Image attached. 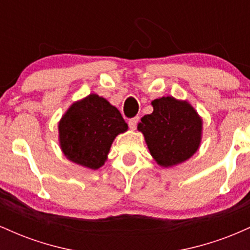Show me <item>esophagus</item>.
<instances>
[{"instance_id": "esophagus-1", "label": "esophagus", "mask_w": 250, "mask_h": 250, "mask_svg": "<svg viewBox=\"0 0 250 250\" xmlns=\"http://www.w3.org/2000/svg\"><path fill=\"white\" fill-rule=\"evenodd\" d=\"M139 121H140L139 116L131 117V119L128 121V125H129V127H130V129H135V128H136V127H137V123H139Z\"/></svg>"}]
</instances>
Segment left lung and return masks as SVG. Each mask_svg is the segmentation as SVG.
Returning <instances> with one entry per match:
<instances>
[{
  "instance_id": "left-lung-1",
  "label": "left lung",
  "mask_w": 250,
  "mask_h": 250,
  "mask_svg": "<svg viewBox=\"0 0 250 250\" xmlns=\"http://www.w3.org/2000/svg\"><path fill=\"white\" fill-rule=\"evenodd\" d=\"M154 111L139 123L149 151L159 165L171 167L186 161L197 150L202 121L188 102L167 96L151 102Z\"/></svg>"
}]
</instances>
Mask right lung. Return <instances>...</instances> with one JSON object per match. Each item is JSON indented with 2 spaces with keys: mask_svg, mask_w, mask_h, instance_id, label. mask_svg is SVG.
Returning a JSON list of instances; mask_svg holds the SVG:
<instances>
[{
  "mask_svg": "<svg viewBox=\"0 0 250 250\" xmlns=\"http://www.w3.org/2000/svg\"><path fill=\"white\" fill-rule=\"evenodd\" d=\"M119 110L91 94L74 103L59 125L60 145L70 161L97 169L103 166L116 135L127 130Z\"/></svg>",
  "mask_w": 250,
  "mask_h": 250,
  "instance_id": "1",
  "label": "right lung"
}]
</instances>
